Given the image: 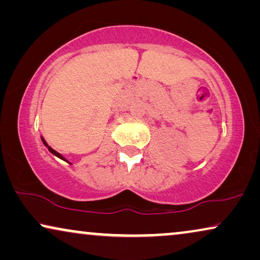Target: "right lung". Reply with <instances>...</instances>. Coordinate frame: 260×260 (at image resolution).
<instances>
[{"mask_svg":"<svg viewBox=\"0 0 260 260\" xmlns=\"http://www.w3.org/2000/svg\"><path fill=\"white\" fill-rule=\"evenodd\" d=\"M41 140H42V143H44V144L46 145V147H47V149H48V150H49V151H51L53 155H55V156H56V157H59V158H61V159H63V161L69 162V161H67V159H66L65 157H63V156H62L61 154H59V152H58V151H55V150H54V149H53V148H51V147H49V145L47 144V142H46V141L44 140V137H41ZM69 163H70V162H69ZM70 165H71V163H70Z\"/></svg>","mask_w":260,"mask_h":260,"instance_id":"right-lung-1","label":"right lung"}]
</instances>
